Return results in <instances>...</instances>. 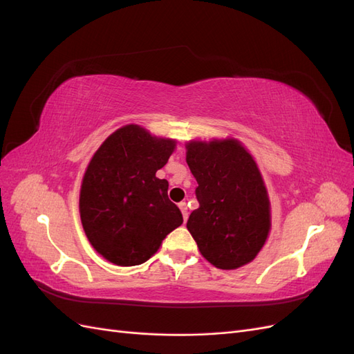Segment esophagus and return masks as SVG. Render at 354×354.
<instances>
[{"label":"esophagus","mask_w":354,"mask_h":354,"mask_svg":"<svg viewBox=\"0 0 354 354\" xmlns=\"http://www.w3.org/2000/svg\"><path fill=\"white\" fill-rule=\"evenodd\" d=\"M178 208H180L181 214H183V218H185V221H187L189 212H187V205H186V202H180V203H178Z\"/></svg>","instance_id":"1"}]
</instances>
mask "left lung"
<instances>
[{
    "label": "left lung",
    "instance_id": "1",
    "mask_svg": "<svg viewBox=\"0 0 354 354\" xmlns=\"http://www.w3.org/2000/svg\"><path fill=\"white\" fill-rule=\"evenodd\" d=\"M186 160L199 202L187 230L201 254L224 270L252 261L270 230V202L252 156L236 140H214L189 143Z\"/></svg>",
    "mask_w": 354,
    "mask_h": 354
}]
</instances>
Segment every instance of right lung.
I'll return each mask as SVG.
<instances>
[{
	"label": "right lung",
	"instance_id": "right-lung-1",
	"mask_svg": "<svg viewBox=\"0 0 354 354\" xmlns=\"http://www.w3.org/2000/svg\"><path fill=\"white\" fill-rule=\"evenodd\" d=\"M176 142L156 138L138 125H125L106 138L85 171L80 212L94 250L116 266H137L158 251L183 223L158 178Z\"/></svg>",
	"mask_w": 354,
	"mask_h": 354
}]
</instances>
